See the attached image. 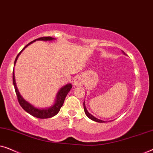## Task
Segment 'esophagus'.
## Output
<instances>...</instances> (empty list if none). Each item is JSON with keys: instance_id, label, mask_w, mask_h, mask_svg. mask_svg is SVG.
Returning <instances> with one entry per match:
<instances>
[{"instance_id": "34e87169", "label": "esophagus", "mask_w": 153, "mask_h": 153, "mask_svg": "<svg viewBox=\"0 0 153 153\" xmlns=\"http://www.w3.org/2000/svg\"><path fill=\"white\" fill-rule=\"evenodd\" d=\"M83 84V79H81V77L78 76L76 78H75L74 81V85L76 87H79Z\"/></svg>"}]
</instances>
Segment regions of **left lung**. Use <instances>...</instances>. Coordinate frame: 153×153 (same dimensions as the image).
<instances>
[{
  "mask_svg": "<svg viewBox=\"0 0 153 153\" xmlns=\"http://www.w3.org/2000/svg\"><path fill=\"white\" fill-rule=\"evenodd\" d=\"M122 52H123V53L124 54V55H126V53H125L124 51H122ZM83 108H84V111H85V115H86V116H87L88 117V118H89L90 119H91L92 120L95 121V122H97V123H104V120H100V119L95 118V116H93V115L91 114L88 111V110H87V108H86V106H85V102H83Z\"/></svg>",
  "mask_w": 153,
  "mask_h": 153,
  "instance_id": "1",
  "label": "left lung"
}]
</instances>
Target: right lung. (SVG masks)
<instances>
[{
  "label": "right lung",
  "mask_w": 153,
  "mask_h": 153,
  "mask_svg": "<svg viewBox=\"0 0 153 153\" xmlns=\"http://www.w3.org/2000/svg\"><path fill=\"white\" fill-rule=\"evenodd\" d=\"M54 39H56L51 37H39L38 39H34L33 41L30 42V43H28V45L25 46L24 49L20 51V53L18 54L17 56H16V59L14 60V65H15L16 60H17L20 54L22 53V52L24 51V50L26 49L28 46L31 45V44L34 42L39 41H39L40 40L41 41H53ZM12 79H13V84L14 86V89H15L16 96H17L19 103L21 106H22V107L24 108L27 113H28L29 114H30L31 116L36 117V118H42V119L51 118V117L56 116V115L59 112L60 108L62 107V104L64 103L65 99L67 95H68V93L70 91L71 88H72V84H71V83H68V84L65 85L64 86L60 88V89L58 91L57 94H56V100L55 102H54V104L53 105L49 106V107L39 108L35 107V106L32 105V104L29 103L28 102H27L26 100H24L22 96L21 95V94L18 91L17 86H16V85L15 76H14V70H13V74H12Z\"/></svg>",
  "instance_id": "1"
}]
</instances>
